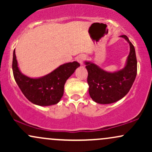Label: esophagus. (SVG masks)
I'll use <instances>...</instances> for the list:
<instances>
[{"mask_svg":"<svg viewBox=\"0 0 152 152\" xmlns=\"http://www.w3.org/2000/svg\"><path fill=\"white\" fill-rule=\"evenodd\" d=\"M85 58H86V56H85L84 55H79L77 57V61L78 63H80L81 64H83V61L85 60Z\"/></svg>","mask_w":152,"mask_h":152,"instance_id":"esophagus-1","label":"esophagus"}]
</instances>
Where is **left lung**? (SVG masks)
Wrapping results in <instances>:
<instances>
[{"mask_svg": "<svg viewBox=\"0 0 152 152\" xmlns=\"http://www.w3.org/2000/svg\"><path fill=\"white\" fill-rule=\"evenodd\" d=\"M129 43L130 52L126 64L114 73L104 71L91 62H85L88 71L87 82L89 95L95 102L102 104L114 103L128 94L137 76V61L135 48L126 35H122Z\"/></svg>", "mask_w": 152, "mask_h": 152, "instance_id": "8db88e82", "label": "left lung"}]
</instances>
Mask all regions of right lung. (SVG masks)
Instances as JSON below:
<instances>
[{
	"label": "right lung",
	"mask_w": 152,
	"mask_h": 152,
	"mask_svg": "<svg viewBox=\"0 0 152 152\" xmlns=\"http://www.w3.org/2000/svg\"><path fill=\"white\" fill-rule=\"evenodd\" d=\"M79 66L76 61L67 63L43 77L32 78L21 74L18 67L15 49L13 50L12 69L15 81L28 100L38 106L58 104L64 95L66 80Z\"/></svg>",
	"instance_id": "right-lung-1"
}]
</instances>
